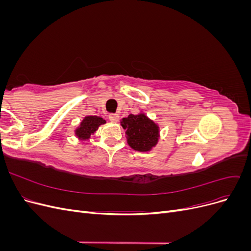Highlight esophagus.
I'll return each instance as SVG.
<instances>
[{
    "label": "esophagus",
    "instance_id": "esophagus-1",
    "mask_svg": "<svg viewBox=\"0 0 251 251\" xmlns=\"http://www.w3.org/2000/svg\"><path fill=\"white\" fill-rule=\"evenodd\" d=\"M109 119L112 121V123H117L118 119H119V115H118V114L112 113V114H110V115H109Z\"/></svg>",
    "mask_w": 251,
    "mask_h": 251
}]
</instances>
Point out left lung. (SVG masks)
I'll list each match as a JSON object with an SVG mask.
<instances>
[{"instance_id": "left-lung-1", "label": "left lung", "mask_w": 251, "mask_h": 251, "mask_svg": "<svg viewBox=\"0 0 251 251\" xmlns=\"http://www.w3.org/2000/svg\"><path fill=\"white\" fill-rule=\"evenodd\" d=\"M121 126L126 130L128 146L135 151H149L158 142L159 127L143 113L138 115L130 114L123 118Z\"/></svg>"}]
</instances>
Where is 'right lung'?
Here are the masks:
<instances>
[{
  "label": "right lung",
  "mask_w": 251,
  "mask_h": 251,
  "mask_svg": "<svg viewBox=\"0 0 251 251\" xmlns=\"http://www.w3.org/2000/svg\"><path fill=\"white\" fill-rule=\"evenodd\" d=\"M105 124V120L100 116H86L75 131V135L80 140L89 139L90 136L97 131L98 126Z\"/></svg>",
  "instance_id": "right-lung-1"
}]
</instances>
